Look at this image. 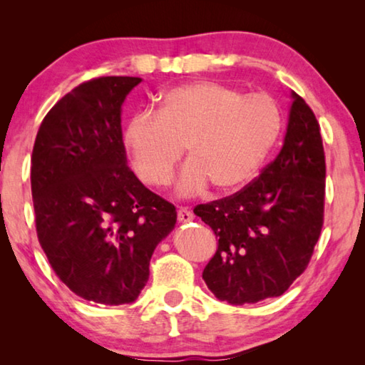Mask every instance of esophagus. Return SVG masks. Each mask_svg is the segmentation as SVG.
<instances>
[{"mask_svg":"<svg viewBox=\"0 0 365 365\" xmlns=\"http://www.w3.org/2000/svg\"><path fill=\"white\" fill-rule=\"evenodd\" d=\"M177 219H178V222H188V220H193V212H191L188 207H178V211H177Z\"/></svg>","mask_w":365,"mask_h":365,"instance_id":"obj_1","label":"esophagus"}]
</instances>
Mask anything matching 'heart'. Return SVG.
<instances>
[{"mask_svg": "<svg viewBox=\"0 0 365 365\" xmlns=\"http://www.w3.org/2000/svg\"><path fill=\"white\" fill-rule=\"evenodd\" d=\"M282 125V108L270 95H245L230 85L200 80L164 91L158 110L135 113L123 127L122 143L135 174L150 187L170 183L187 148L190 160L178 178L182 195L209 183L233 191L261 172Z\"/></svg>", "mask_w": 365, "mask_h": 365, "instance_id": "heart-1", "label": "heart"}]
</instances>
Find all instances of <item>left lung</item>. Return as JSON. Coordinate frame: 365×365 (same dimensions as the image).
Wrapping results in <instances>:
<instances>
[{"label": "left lung", "mask_w": 365, "mask_h": 365, "mask_svg": "<svg viewBox=\"0 0 365 365\" xmlns=\"http://www.w3.org/2000/svg\"><path fill=\"white\" fill-rule=\"evenodd\" d=\"M325 151L316 114L293 91L285 143L237 193L193 211L219 238L202 270L220 301L275 298L306 270L324 225Z\"/></svg>", "instance_id": "left-lung-1"}]
</instances>
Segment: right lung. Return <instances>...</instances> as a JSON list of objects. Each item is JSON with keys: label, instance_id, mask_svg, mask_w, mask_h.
I'll list each match as a JSON object with an SVG mask.
<instances>
[{"label": "right lung", "instance_id": "obj_1", "mask_svg": "<svg viewBox=\"0 0 365 365\" xmlns=\"http://www.w3.org/2000/svg\"><path fill=\"white\" fill-rule=\"evenodd\" d=\"M138 77L76 86L41 120L32 151L36 237L54 274L86 301L133 302L158 243L174 228L172 202L127 165L120 106Z\"/></svg>", "mask_w": 365, "mask_h": 365}]
</instances>
